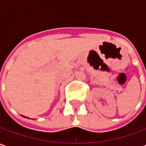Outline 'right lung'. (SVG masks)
I'll list each match as a JSON object with an SVG mask.
<instances>
[{"mask_svg":"<svg viewBox=\"0 0 146 146\" xmlns=\"http://www.w3.org/2000/svg\"><path fill=\"white\" fill-rule=\"evenodd\" d=\"M23 117H24V116H23ZM25 118H26V117H25Z\"/></svg>","mask_w":146,"mask_h":146,"instance_id":"right-lung-1","label":"right lung"}]
</instances>
